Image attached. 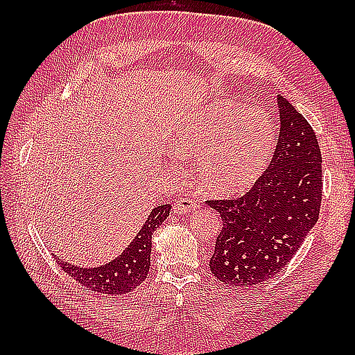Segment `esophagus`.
<instances>
[{
	"label": "esophagus",
	"instance_id": "obj_1",
	"mask_svg": "<svg viewBox=\"0 0 355 355\" xmlns=\"http://www.w3.org/2000/svg\"><path fill=\"white\" fill-rule=\"evenodd\" d=\"M198 209V205L191 198H182L178 200L177 202H173V214L177 215H184V214H189L193 212V210Z\"/></svg>",
	"mask_w": 355,
	"mask_h": 355
}]
</instances>
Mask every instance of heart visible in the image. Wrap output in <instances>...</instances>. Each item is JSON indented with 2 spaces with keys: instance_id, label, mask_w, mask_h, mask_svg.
Masks as SVG:
<instances>
[{
  "instance_id": "heart-1",
  "label": "heart",
  "mask_w": 355,
  "mask_h": 355,
  "mask_svg": "<svg viewBox=\"0 0 355 355\" xmlns=\"http://www.w3.org/2000/svg\"><path fill=\"white\" fill-rule=\"evenodd\" d=\"M276 131L261 108H243L218 99L184 117L171 135L175 154L193 158L202 191L236 197L261 178L271 160Z\"/></svg>"
}]
</instances>
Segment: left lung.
Returning a JSON list of instances; mask_svg holds the SVG:
<instances>
[{"mask_svg": "<svg viewBox=\"0 0 355 355\" xmlns=\"http://www.w3.org/2000/svg\"><path fill=\"white\" fill-rule=\"evenodd\" d=\"M281 131L268 169L238 200L207 201L223 230L210 258L212 275L232 286H254L276 276L319 220L322 155L311 125L277 96Z\"/></svg>", "mask_w": 355, "mask_h": 355, "instance_id": "8db88e82", "label": "left lung"}]
</instances>
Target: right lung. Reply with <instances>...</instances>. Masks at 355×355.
Instances as JSON below:
<instances>
[{"instance_id": "right-lung-1", "label": "right lung", "mask_w": 355, "mask_h": 355, "mask_svg": "<svg viewBox=\"0 0 355 355\" xmlns=\"http://www.w3.org/2000/svg\"><path fill=\"white\" fill-rule=\"evenodd\" d=\"M171 205H160L150 210L148 220L137 235L117 258L103 266L79 267L61 261L59 266L80 285L102 294H125L137 288L145 281L150 267V248L153 233L169 216Z\"/></svg>"}]
</instances>
